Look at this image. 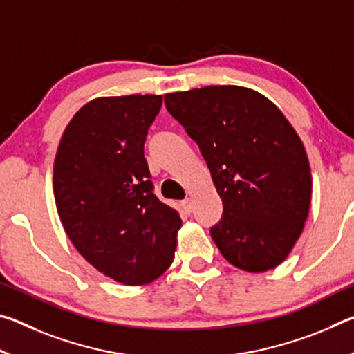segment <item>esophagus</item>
I'll return each instance as SVG.
<instances>
[{
  "label": "esophagus",
  "mask_w": 354,
  "mask_h": 354,
  "mask_svg": "<svg viewBox=\"0 0 354 354\" xmlns=\"http://www.w3.org/2000/svg\"><path fill=\"white\" fill-rule=\"evenodd\" d=\"M181 206H183V209H184V211L187 212V214L192 211V201H190L189 198H185L184 201H181Z\"/></svg>",
  "instance_id": "1"
}]
</instances>
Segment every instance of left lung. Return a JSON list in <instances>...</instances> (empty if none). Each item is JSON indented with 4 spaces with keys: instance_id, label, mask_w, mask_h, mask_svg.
Segmentation results:
<instances>
[{
    "instance_id": "left-lung-1",
    "label": "left lung",
    "mask_w": 354,
    "mask_h": 354,
    "mask_svg": "<svg viewBox=\"0 0 354 354\" xmlns=\"http://www.w3.org/2000/svg\"><path fill=\"white\" fill-rule=\"evenodd\" d=\"M164 101L198 145L223 201L211 227L220 253L251 273L279 266L301 234L313 194L295 129L270 100L239 86L167 93Z\"/></svg>"
}]
</instances>
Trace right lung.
<instances>
[{"mask_svg": "<svg viewBox=\"0 0 354 354\" xmlns=\"http://www.w3.org/2000/svg\"><path fill=\"white\" fill-rule=\"evenodd\" d=\"M160 95L97 98L71 118L59 143L53 189L71 243L88 263L127 286L170 267L178 211L154 195L143 154Z\"/></svg>", "mask_w": 354, "mask_h": 354, "instance_id": "add662e5", "label": "right lung"}]
</instances>
